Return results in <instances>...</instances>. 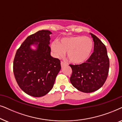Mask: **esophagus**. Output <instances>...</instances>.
Returning a JSON list of instances; mask_svg holds the SVG:
<instances>
[{"instance_id": "esophagus-1", "label": "esophagus", "mask_w": 122, "mask_h": 122, "mask_svg": "<svg viewBox=\"0 0 122 122\" xmlns=\"http://www.w3.org/2000/svg\"><path fill=\"white\" fill-rule=\"evenodd\" d=\"M65 65H66V63L64 62H63V61H61V67H64Z\"/></svg>"}]
</instances>
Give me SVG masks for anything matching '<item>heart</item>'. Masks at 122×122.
I'll list each match as a JSON object with an SVG mask.
<instances>
[{
  "instance_id": "heart-1",
  "label": "heart",
  "mask_w": 122,
  "mask_h": 122,
  "mask_svg": "<svg viewBox=\"0 0 122 122\" xmlns=\"http://www.w3.org/2000/svg\"><path fill=\"white\" fill-rule=\"evenodd\" d=\"M51 48L56 56H67L72 64L80 65L90 58L93 51L94 42L90 37L75 36L64 37L58 42H53Z\"/></svg>"
}]
</instances>
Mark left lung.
Masks as SVG:
<instances>
[{
    "label": "left lung",
    "instance_id": "obj_1",
    "mask_svg": "<svg viewBox=\"0 0 122 122\" xmlns=\"http://www.w3.org/2000/svg\"><path fill=\"white\" fill-rule=\"evenodd\" d=\"M90 35L94 42V52L86 62L70 65L72 71L71 83L78 90L87 93L95 92L104 85L109 69L106 47L96 36Z\"/></svg>",
    "mask_w": 122,
    "mask_h": 122
}]
</instances>
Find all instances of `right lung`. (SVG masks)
<instances>
[{
  "label": "right lung",
  "mask_w": 122,
  "mask_h": 122,
  "mask_svg": "<svg viewBox=\"0 0 122 122\" xmlns=\"http://www.w3.org/2000/svg\"><path fill=\"white\" fill-rule=\"evenodd\" d=\"M51 34L48 30H39L27 37L16 52L14 76L20 88L30 96L46 95L52 89L61 70L60 60L50 54ZM31 46L36 49H32Z\"/></svg>",
  "instance_id": "1"
}]
</instances>
